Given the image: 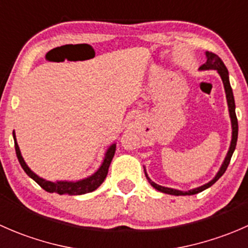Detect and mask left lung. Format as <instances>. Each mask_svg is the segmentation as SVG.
I'll return each instance as SVG.
<instances>
[{"label": "left lung", "mask_w": 248, "mask_h": 248, "mask_svg": "<svg viewBox=\"0 0 248 248\" xmlns=\"http://www.w3.org/2000/svg\"><path fill=\"white\" fill-rule=\"evenodd\" d=\"M206 55V62H205L202 66H201L202 71H206V69H215V71L218 72V74L221 76L222 81H223L224 85V91H226V97H227V103H228V108H229V116H231V121H232V142H231V147L228 150V154H227L226 158H224L223 163H222L221 168H219L218 172L216 174V176L211 180L207 184L202 185L201 187H197L194 189H189V191L184 192V191H179V189H174V188H169V187H163L159 186V185L155 184L149 176H147L146 171H145V175H146L147 181L150 182L154 188H156L157 191L162 192V193H167V194H171V196H192V194H197L199 192H202L204 189L209 188L211 187L222 175L224 174L229 166V162H231V158L232 156V152H234L235 146H236V141H237V131H239V126H237V119H236V114H235V101H234V96H232V90L231 86V82H229V74H228V69L227 67L224 66L223 61L217 56L216 54L214 52L206 51L205 52Z\"/></svg>", "instance_id": "left-lung-1"}]
</instances>
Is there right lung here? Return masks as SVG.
I'll return each mask as SVG.
<instances>
[{
  "label": "right lung",
  "instance_id": "right-lung-1",
  "mask_svg": "<svg viewBox=\"0 0 248 248\" xmlns=\"http://www.w3.org/2000/svg\"><path fill=\"white\" fill-rule=\"evenodd\" d=\"M13 138H14V144H16V157L19 159L20 166L22 167L25 172L29 175L31 179H33L39 186L43 189H46L49 193H59V194H69V196H79V194H85L90 193V192H93L94 189L98 188L102 185V182L106 180L107 174H108V169L110 163L112 161V157L115 155V150H116V144L110 145V147L107 150L106 157L103 159V163L99 167V169L94 174H92L91 176L86 177V179L79 180V181H46V180L42 179L38 175L34 174L31 169L27 167V164L25 163L24 158L21 156V152H20L19 145L16 142V133L13 132Z\"/></svg>",
  "mask_w": 248,
  "mask_h": 248
}]
</instances>
